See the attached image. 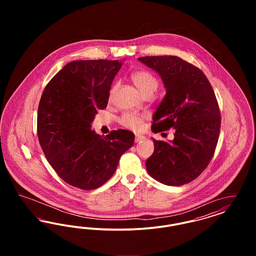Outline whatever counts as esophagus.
<instances>
[{
    "instance_id": "1",
    "label": "esophagus",
    "mask_w": 256,
    "mask_h": 256,
    "mask_svg": "<svg viewBox=\"0 0 256 256\" xmlns=\"http://www.w3.org/2000/svg\"><path fill=\"white\" fill-rule=\"evenodd\" d=\"M145 139H146V137L143 136V135H139V134H136V135H135V142H136V143L141 142V141H143V140H145Z\"/></svg>"
}]
</instances>
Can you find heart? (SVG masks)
Segmentation results:
<instances>
[{"mask_svg":"<svg viewBox=\"0 0 256 256\" xmlns=\"http://www.w3.org/2000/svg\"><path fill=\"white\" fill-rule=\"evenodd\" d=\"M130 78H132L134 86H136V88L144 96L152 95L158 86V82L156 78L152 74L145 71V70H140V71L134 72L130 76ZM116 89H117L116 86H113L110 89V100L114 96ZM143 120H144V117L141 116L140 114H137L134 112H126L120 117L119 122L122 126L126 128H130L132 130H139L143 126Z\"/></svg>","mask_w":256,"mask_h":256,"instance_id":"heart-1","label":"heart"}]
</instances>
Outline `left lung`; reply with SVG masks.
Returning <instances> with one entry per match:
<instances>
[{"label": "left lung", "instance_id": "1", "mask_svg": "<svg viewBox=\"0 0 256 256\" xmlns=\"http://www.w3.org/2000/svg\"><path fill=\"white\" fill-rule=\"evenodd\" d=\"M138 60L158 74L166 95L152 116L154 134L172 128L170 142L156 141L146 160L148 174L169 186L191 182L206 168L219 139V106L206 74L174 56H145Z\"/></svg>", "mask_w": 256, "mask_h": 256}]
</instances>
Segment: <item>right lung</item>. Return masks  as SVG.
Listing matches in <instances>:
<instances>
[{
    "instance_id": "add662e5",
    "label": "right lung",
    "mask_w": 256,
    "mask_h": 256,
    "mask_svg": "<svg viewBox=\"0 0 256 256\" xmlns=\"http://www.w3.org/2000/svg\"><path fill=\"white\" fill-rule=\"evenodd\" d=\"M119 60H78L66 64L45 87L39 102L37 135L52 169L65 182L93 190L106 182L134 134L91 130L98 110L108 106Z\"/></svg>"
}]
</instances>
